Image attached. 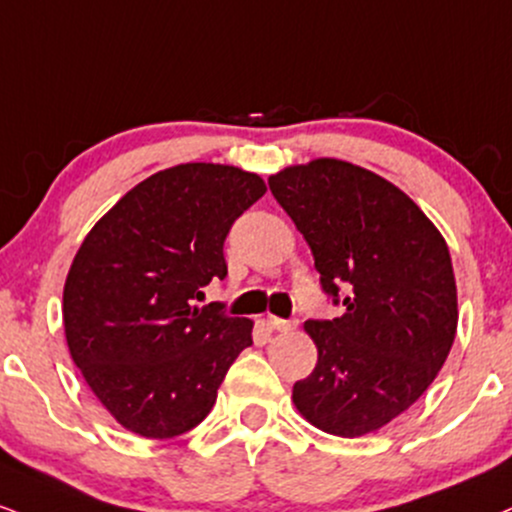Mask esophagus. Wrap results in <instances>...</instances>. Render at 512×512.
<instances>
[{
  "label": "esophagus",
  "instance_id": "34e87169",
  "mask_svg": "<svg viewBox=\"0 0 512 512\" xmlns=\"http://www.w3.org/2000/svg\"><path fill=\"white\" fill-rule=\"evenodd\" d=\"M269 326L274 331H293L298 326V319H281V317H269Z\"/></svg>",
  "mask_w": 512,
  "mask_h": 512
}]
</instances>
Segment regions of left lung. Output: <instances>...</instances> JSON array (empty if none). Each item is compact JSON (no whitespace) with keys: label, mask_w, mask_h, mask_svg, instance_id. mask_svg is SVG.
I'll use <instances>...</instances> for the list:
<instances>
[{"label":"left lung","mask_w":512,"mask_h":512,"mask_svg":"<svg viewBox=\"0 0 512 512\" xmlns=\"http://www.w3.org/2000/svg\"><path fill=\"white\" fill-rule=\"evenodd\" d=\"M315 255L336 319H307L317 367L293 403L322 432H377L429 389L458 326L446 240L403 190L362 166L315 159L269 176Z\"/></svg>","instance_id":"obj_1"}]
</instances>
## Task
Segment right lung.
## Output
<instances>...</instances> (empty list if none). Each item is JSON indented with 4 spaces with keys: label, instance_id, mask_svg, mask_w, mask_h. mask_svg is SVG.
Here are the masks:
<instances>
[{
    "label": "right lung",
    "instance_id": "add662e5",
    "mask_svg": "<svg viewBox=\"0 0 512 512\" xmlns=\"http://www.w3.org/2000/svg\"><path fill=\"white\" fill-rule=\"evenodd\" d=\"M264 193L260 176L236 166H171L128 190L73 257L66 343L92 393L131 432H190L252 346L250 319L193 300L229 272L224 240Z\"/></svg>",
    "mask_w": 512,
    "mask_h": 512
}]
</instances>
